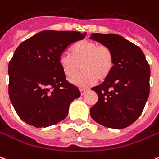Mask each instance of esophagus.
Segmentation results:
<instances>
[{
	"instance_id": "1",
	"label": "esophagus",
	"mask_w": 159,
	"mask_h": 159,
	"mask_svg": "<svg viewBox=\"0 0 159 159\" xmlns=\"http://www.w3.org/2000/svg\"><path fill=\"white\" fill-rule=\"evenodd\" d=\"M88 89H87V88H81V89H80V92H81V94H82V95H83V94H84L86 92H88Z\"/></svg>"
}]
</instances>
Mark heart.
I'll list each match as a JSON object with an SVG mask.
<instances>
[{"label":"heart","instance_id":"heart-1","mask_svg":"<svg viewBox=\"0 0 159 159\" xmlns=\"http://www.w3.org/2000/svg\"><path fill=\"white\" fill-rule=\"evenodd\" d=\"M59 65L69 79L76 75L81 67L83 71L72 80V83L80 88H86L94 84L98 79H106L111 74L114 67V56L107 45L82 40L71 46L70 54H61Z\"/></svg>","mask_w":159,"mask_h":159}]
</instances>
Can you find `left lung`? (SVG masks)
I'll return each instance as SVG.
<instances>
[{
    "instance_id": "8db88e82",
    "label": "left lung",
    "mask_w": 159,
    "mask_h": 159,
    "mask_svg": "<svg viewBox=\"0 0 159 159\" xmlns=\"http://www.w3.org/2000/svg\"><path fill=\"white\" fill-rule=\"evenodd\" d=\"M90 38L108 46L114 56L111 74L92 88L98 101L91 107V117L107 128H127L139 118L148 98L149 64L140 47L119 35L93 33Z\"/></svg>"
}]
</instances>
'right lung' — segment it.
Segmentation results:
<instances>
[{
	"label": "right lung",
	"mask_w": 159,
	"mask_h": 159,
	"mask_svg": "<svg viewBox=\"0 0 159 159\" xmlns=\"http://www.w3.org/2000/svg\"><path fill=\"white\" fill-rule=\"evenodd\" d=\"M87 33L43 31L16 49L8 66L10 100L20 118L35 128H47L63 120L79 89L66 80L59 57Z\"/></svg>",
	"instance_id": "add662e5"
}]
</instances>
